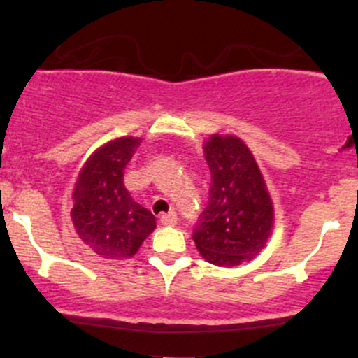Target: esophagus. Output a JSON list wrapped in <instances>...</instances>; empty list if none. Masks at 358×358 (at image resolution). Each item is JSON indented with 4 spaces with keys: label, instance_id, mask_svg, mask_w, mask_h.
Here are the masks:
<instances>
[{
    "label": "esophagus",
    "instance_id": "obj_1",
    "mask_svg": "<svg viewBox=\"0 0 358 358\" xmlns=\"http://www.w3.org/2000/svg\"><path fill=\"white\" fill-rule=\"evenodd\" d=\"M176 222H178V216H176L175 211H171V213H168V215L161 216V225H164V227L176 225Z\"/></svg>",
    "mask_w": 358,
    "mask_h": 358
}]
</instances>
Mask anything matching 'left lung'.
<instances>
[{"instance_id":"obj_1","label":"left lung","mask_w":358,"mask_h":358,"mask_svg":"<svg viewBox=\"0 0 358 358\" xmlns=\"http://www.w3.org/2000/svg\"><path fill=\"white\" fill-rule=\"evenodd\" d=\"M211 171L209 202L194 229L201 256L216 266L251 262L266 246L273 202L249 147L234 135L213 133L202 145Z\"/></svg>"}]
</instances>
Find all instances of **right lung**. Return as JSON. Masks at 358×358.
<instances>
[{
	"label": "right lung",
	"mask_w": 358,
	"mask_h": 358,
	"mask_svg": "<svg viewBox=\"0 0 358 358\" xmlns=\"http://www.w3.org/2000/svg\"><path fill=\"white\" fill-rule=\"evenodd\" d=\"M140 142L138 136H121L103 143L86 159L76 180L71 211L76 234L102 258H131L156 229L152 213L133 201L122 183Z\"/></svg>",
	"instance_id": "right-lung-1"
}]
</instances>
